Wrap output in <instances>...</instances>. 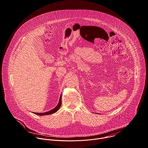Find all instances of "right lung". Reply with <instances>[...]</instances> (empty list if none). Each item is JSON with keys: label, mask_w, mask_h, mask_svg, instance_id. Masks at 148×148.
Masks as SVG:
<instances>
[{"label": "right lung", "mask_w": 148, "mask_h": 148, "mask_svg": "<svg viewBox=\"0 0 148 148\" xmlns=\"http://www.w3.org/2000/svg\"><path fill=\"white\" fill-rule=\"evenodd\" d=\"M61 96H60V101H59V103L57 105V106L54 108L53 109L48 111V112H43V113H37V112H34L35 114H37L38 115H49V114H53L55 112H56L59 109H60V108L61 107Z\"/></svg>", "instance_id": "add662e5"}]
</instances>
